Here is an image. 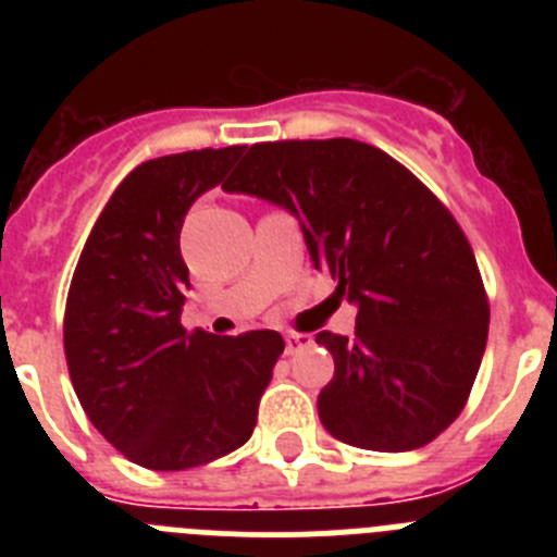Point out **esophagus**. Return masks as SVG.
<instances>
[{
	"label": "esophagus",
	"mask_w": 557,
	"mask_h": 557,
	"mask_svg": "<svg viewBox=\"0 0 557 557\" xmlns=\"http://www.w3.org/2000/svg\"><path fill=\"white\" fill-rule=\"evenodd\" d=\"M309 343H312V337L309 334H298V332H289L287 337H284V351L287 354H295L301 351V348H307Z\"/></svg>",
	"instance_id": "esophagus-1"
}]
</instances>
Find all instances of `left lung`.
<instances>
[{
  "mask_svg": "<svg viewBox=\"0 0 557 557\" xmlns=\"http://www.w3.org/2000/svg\"><path fill=\"white\" fill-rule=\"evenodd\" d=\"M223 189L298 218L314 268L357 307L354 337H314L334 357L321 424L371 451L435 441L466 407L491 318L449 209L407 166L354 139L253 145Z\"/></svg>",
  "mask_w": 557,
  "mask_h": 557,
  "instance_id": "8db88e82",
  "label": "left lung"
}]
</instances>
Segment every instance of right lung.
Returning a JSON list of instances; mask_svg holds the SVG:
<instances>
[{"instance_id":"1","label":"right lung","mask_w":557,"mask_h":557,"mask_svg":"<svg viewBox=\"0 0 557 557\" xmlns=\"http://www.w3.org/2000/svg\"><path fill=\"white\" fill-rule=\"evenodd\" d=\"M239 156L243 147H206L136 166L72 275L63 318L72 385L100 435L145 469H195L239 449L284 351L270 329L218 337L181 326L186 211Z\"/></svg>"}]
</instances>
